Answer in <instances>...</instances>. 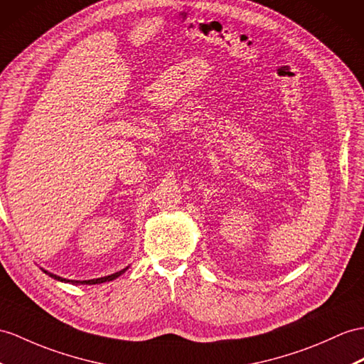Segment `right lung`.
<instances>
[{
    "label": "right lung",
    "instance_id": "1",
    "mask_svg": "<svg viewBox=\"0 0 364 364\" xmlns=\"http://www.w3.org/2000/svg\"><path fill=\"white\" fill-rule=\"evenodd\" d=\"M127 270V269H125ZM125 270H120V272H117V273H112V274H109V277H105V278H97V279H90V281H75V284H100V282H106V281H112V279H115L117 277H120V274L125 272ZM48 273V272H46ZM52 278H55V279H58V281H66V279H63V278H60V277H55V274H50ZM69 282V281H68Z\"/></svg>",
    "mask_w": 364,
    "mask_h": 364
}]
</instances>
